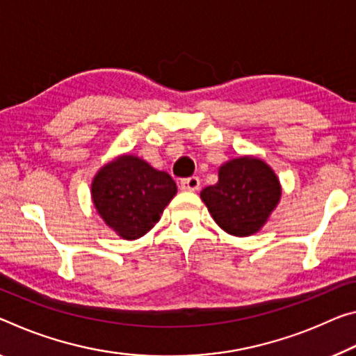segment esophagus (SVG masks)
Listing matches in <instances>:
<instances>
[{
    "instance_id": "esophagus-1",
    "label": "esophagus",
    "mask_w": 356,
    "mask_h": 356,
    "mask_svg": "<svg viewBox=\"0 0 356 356\" xmlns=\"http://www.w3.org/2000/svg\"><path fill=\"white\" fill-rule=\"evenodd\" d=\"M180 188L185 190V191H196V190H200V179L193 176V177L180 180Z\"/></svg>"
}]
</instances>
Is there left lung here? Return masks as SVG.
I'll list each match as a JSON object with an SVG mask.
<instances>
[{
  "mask_svg": "<svg viewBox=\"0 0 356 356\" xmlns=\"http://www.w3.org/2000/svg\"><path fill=\"white\" fill-rule=\"evenodd\" d=\"M282 188L275 172L255 156H241L218 169V182L201 191L216 223L228 234L258 233L279 204Z\"/></svg>",
  "mask_w": 356,
  "mask_h": 356,
  "instance_id": "1",
  "label": "left lung"
}]
</instances>
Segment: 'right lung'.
<instances>
[{"label": "right lung", "instance_id": "1", "mask_svg": "<svg viewBox=\"0 0 356 356\" xmlns=\"http://www.w3.org/2000/svg\"><path fill=\"white\" fill-rule=\"evenodd\" d=\"M176 182L134 155H120L97 172L92 198L99 217L123 239H139L155 227Z\"/></svg>", "mask_w": 356, "mask_h": 356}]
</instances>
